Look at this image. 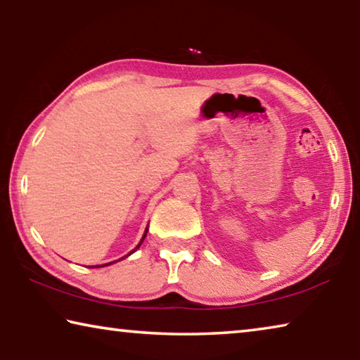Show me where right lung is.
<instances>
[{"mask_svg": "<svg viewBox=\"0 0 360 360\" xmlns=\"http://www.w3.org/2000/svg\"><path fill=\"white\" fill-rule=\"evenodd\" d=\"M146 233H148V229H146V231H144V235H143V238H141V241H139V245H138V246H136L135 249H133V251H131L130 254H133V252H135V251H136V249H138L139 246H141V243H143V240L146 238ZM130 254H129V255H130ZM125 257H127V255H125ZM122 259H124V257H122ZM119 260H120V259H119ZM109 264H114V262H109ZM109 264H106V265H109ZM101 266H105V265H101Z\"/></svg>", "mask_w": 360, "mask_h": 360, "instance_id": "obj_1", "label": "right lung"}]
</instances>
